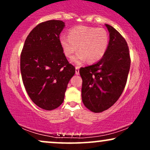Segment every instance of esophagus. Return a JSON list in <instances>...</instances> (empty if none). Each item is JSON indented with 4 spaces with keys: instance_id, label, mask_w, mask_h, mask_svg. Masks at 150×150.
Returning <instances> with one entry per match:
<instances>
[{
    "instance_id": "1",
    "label": "esophagus",
    "mask_w": 150,
    "mask_h": 150,
    "mask_svg": "<svg viewBox=\"0 0 150 150\" xmlns=\"http://www.w3.org/2000/svg\"><path fill=\"white\" fill-rule=\"evenodd\" d=\"M75 74L77 75L80 74V68L79 67H75Z\"/></svg>"
}]
</instances>
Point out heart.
<instances>
[{"instance_id": "b5f03b06", "label": "heart", "mask_w": 150, "mask_h": 150, "mask_svg": "<svg viewBox=\"0 0 150 150\" xmlns=\"http://www.w3.org/2000/svg\"><path fill=\"white\" fill-rule=\"evenodd\" d=\"M108 41V32L104 29L87 26H77L69 31V36L61 34L59 37L60 45L67 58L79 49L72 58L77 65L87 60L89 63L100 61L106 52Z\"/></svg>"}]
</instances>
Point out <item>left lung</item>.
Returning a JSON list of instances; mask_svg holds the SVG:
<instances>
[{
  "label": "left lung",
  "mask_w": 150,
  "mask_h": 150,
  "mask_svg": "<svg viewBox=\"0 0 150 150\" xmlns=\"http://www.w3.org/2000/svg\"><path fill=\"white\" fill-rule=\"evenodd\" d=\"M105 26L109 32V42L104 57L97 63L80 69L82 102L94 113L107 110L119 99L130 66L125 39L111 25Z\"/></svg>",
  "instance_id": "1"
}]
</instances>
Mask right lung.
<instances>
[{"label": "right lung", "instance_id": "right-lung-1", "mask_svg": "<svg viewBox=\"0 0 150 150\" xmlns=\"http://www.w3.org/2000/svg\"><path fill=\"white\" fill-rule=\"evenodd\" d=\"M61 20L38 25L26 39L21 56L22 82L32 101L47 111L63 102L65 92L75 68L68 63L59 42L65 27Z\"/></svg>", "mask_w": 150, "mask_h": 150}]
</instances>
